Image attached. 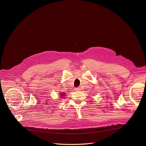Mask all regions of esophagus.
Returning <instances> with one entry per match:
<instances>
[{
  "label": "esophagus",
  "mask_w": 146,
  "mask_h": 146,
  "mask_svg": "<svg viewBox=\"0 0 146 146\" xmlns=\"http://www.w3.org/2000/svg\"><path fill=\"white\" fill-rule=\"evenodd\" d=\"M75 90L76 91H80V90H81V88L80 87H77V88H75Z\"/></svg>",
  "instance_id": "34e87169"
}]
</instances>
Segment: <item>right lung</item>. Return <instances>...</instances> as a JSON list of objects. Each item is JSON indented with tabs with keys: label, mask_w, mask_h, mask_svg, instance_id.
Masks as SVG:
<instances>
[{
	"label": "right lung",
	"mask_w": 146,
	"mask_h": 146,
	"mask_svg": "<svg viewBox=\"0 0 146 146\" xmlns=\"http://www.w3.org/2000/svg\"><path fill=\"white\" fill-rule=\"evenodd\" d=\"M65 95V94L64 93H60V96H62H62H64ZM62 98H63V97H62Z\"/></svg>",
	"instance_id": "right-lung-1"
}]
</instances>
